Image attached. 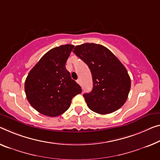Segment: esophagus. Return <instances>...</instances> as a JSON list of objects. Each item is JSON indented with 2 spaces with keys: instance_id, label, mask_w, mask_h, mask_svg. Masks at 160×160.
<instances>
[{
  "instance_id": "obj_1",
  "label": "esophagus",
  "mask_w": 160,
  "mask_h": 160,
  "mask_svg": "<svg viewBox=\"0 0 160 160\" xmlns=\"http://www.w3.org/2000/svg\"><path fill=\"white\" fill-rule=\"evenodd\" d=\"M77 82L78 83V84H81V81H80V79H77Z\"/></svg>"
}]
</instances>
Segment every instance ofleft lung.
Wrapping results in <instances>:
<instances>
[{"label":"left lung","mask_w":160,"mask_h":160,"mask_svg":"<svg viewBox=\"0 0 160 160\" xmlns=\"http://www.w3.org/2000/svg\"><path fill=\"white\" fill-rule=\"evenodd\" d=\"M73 52L87 63L92 75V91L83 95L88 108L100 114H110L121 108L131 88V79L124 66L100 44L83 43L76 46Z\"/></svg>","instance_id":"1"}]
</instances>
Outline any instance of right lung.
Here are the masks:
<instances>
[{
    "label": "right lung",
    "mask_w": 160,
    "mask_h": 160,
    "mask_svg": "<svg viewBox=\"0 0 160 160\" xmlns=\"http://www.w3.org/2000/svg\"><path fill=\"white\" fill-rule=\"evenodd\" d=\"M73 47L66 44L51 49L26 77V98L41 114L51 117L59 116L69 108L72 98L82 93V88L66 68Z\"/></svg>",
    "instance_id": "add662e5"
}]
</instances>
